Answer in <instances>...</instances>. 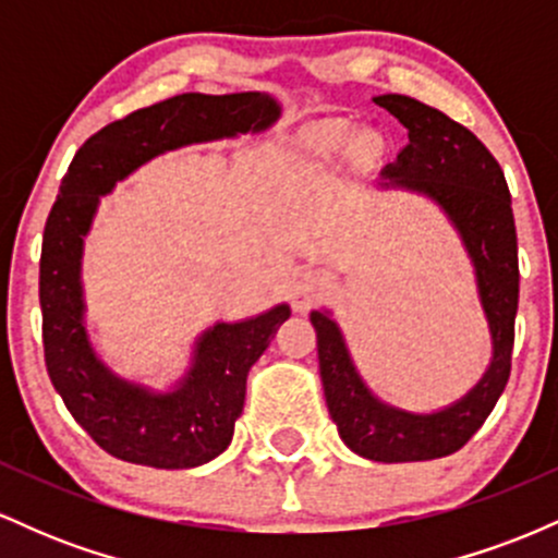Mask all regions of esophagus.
Returning <instances> with one entry per match:
<instances>
[{
	"instance_id": "esophagus-1",
	"label": "esophagus",
	"mask_w": 558,
	"mask_h": 558,
	"mask_svg": "<svg viewBox=\"0 0 558 558\" xmlns=\"http://www.w3.org/2000/svg\"><path fill=\"white\" fill-rule=\"evenodd\" d=\"M319 293H323V280H319L317 272L301 270L293 275V283H291L293 310L296 312L312 310V304L319 299Z\"/></svg>"
}]
</instances>
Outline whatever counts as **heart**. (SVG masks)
Returning a JSON list of instances; mask_svg holds the SVG:
<instances>
[{"label": "heart", "instance_id": "b5f03b06", "mask_svg": "<svg viewBox=\"0 0 558 558\" xmlns=\"http://www.w3.org/2000/svg\"><path fill=\"white\" fill-rule=\"evenodd\" d=\"M349 144H351V128L345 123L328 125L315 141L317 151H319V155H325V157L338 155V151H343ZM364 146H369V141H364Z\"/></svg>", "mask_w": 558, "mask_h": 558}]
</instances>
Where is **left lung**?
<instances>
[{
    "label": "left lung",
    "instance_id": "8db88e82",
    "mask_svg": "<svg viewBox=\"0 0 558 558\" xmlns=\"http://www.w3.org/2000/svg\"><path fill=\"white\" fill-rule=\"evenodd\" d=\"M375 105L399 118L409 138L396 162L383 168V185L420 191L440 204L475 265L493 341L490 367L451 407L433 414L403 412L369 393L328 312H312L310 319L317 330L325 401L343 444L373 462H427L459 451L483 427L509 383L520 301L514 215L501 165L475 133L412 96L383 94Z\"/></svg>",
    "mask_w": 558,
    "mask_h": 558
}]
</instances>
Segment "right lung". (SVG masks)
Masks as SVG:
<instances>
[{
    "instance_id": "obj_1",
    "label": "right lung",
    "mask_w": 558,
    "mask_h": 558,
    "mask_svg": "<svg viewBox=\"0 0 558 558\" xmlns=\"http://www.w3.org/2000/svg\"><path fill=\"white\" fill-rule=\"evenodd\" d=\"M278 114L270 94H178L96 131L62 178L38 265L44 362L75 422L123 462L189 470L220 457L243 412L248 369L291 310L278 304L243 323H217L196 341L194 367L168 393L110 373L96 360L83 328V235L92 228L99 196L162 151L265 131Z\"/></svg>"
}]
</instances>
